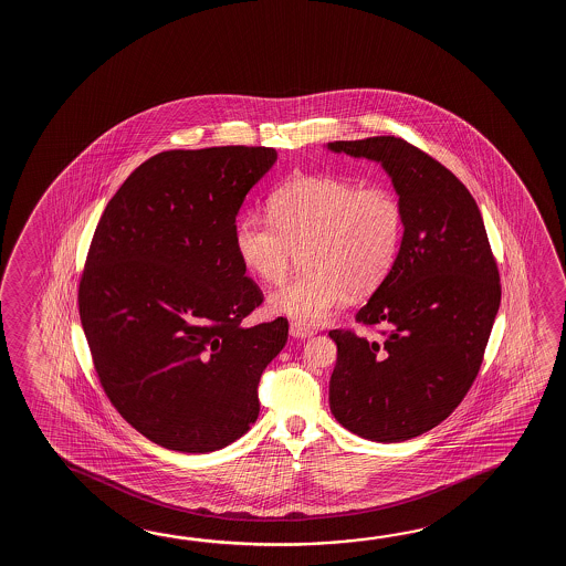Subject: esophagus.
Returning a JSON list of instances; mask_svg holds the SVG:
<instances>
[{
  "mask_svg": "<svg viewBox=\"0 0 566 566\" xmlns=\"http://www.w3.org/2000/svg\"><path fill=\"white\" fill-rule=\"evenodd\" d=\"M289 334L291 337H312L313 329L312 327H307V325L297 324V322H293V324L289 325Z\"/></svg>",
  "mask_w": 566,
  "mask_h": 566,
  "instance_id": "esophagus-1",
  "label": "esophagus"
}]
</instances>
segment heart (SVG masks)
<instances>
[{"label":"heart","mask_w":566,"mask_h":566,"mask_svg":"<svg viewBox=\"0 0 566 566\" xmlns=\"http://www.w3.org/2000/svg\"><path fill=\"white\" fill-rule=\"evenodd\" d=\"M269 212L239 220L234 249L244 269L266 285L283 281L295 249H303L307 271L269 297L271 312L301 325L324 324L349 291L361 295L378 287L405 230L397 193L336 176L287 181L269 198Z\"/></svg>","instance_id":"b5f03b06"}]
</instances>
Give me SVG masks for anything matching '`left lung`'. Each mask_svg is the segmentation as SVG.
<instances>
[{
  "mask_svg": "<svg viewBox=\"0 0 566 566\" xmlns=\"http://www.w3.org/2000/svg\"><path fill=\"white\" fill-rule=\"evenodd\" d=\"M325 147L378 161L405 214L397 259L356 313L388 327L385 339L329 332V409L358 437L407 441L446 421L480 373L502 297L497 266L473 196L433 157L390 135Z\"/></svg>",
  "mask_w": 566,
  "mask_h": 566,
  "instance_id": "obj_1",
  "label": "left lung"
}]
</instances>
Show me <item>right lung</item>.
Segmentation results:
<instances>
[{
    "instance_id": "right-lung-1",
    "label": "right lung",
    "mask_w": 566,
    "mask_h": 566,
    "mask_svg": "<svg viewBox=\"0 0 566 566\" xmlns=\"http://www.w3.org/2000/svg\"><path fill=\"white\" fill-rule=\"evenodd\" d=\"M275 161L271 147L164 151L123 181L98 220L81 322L108 400L157 446L210 453L259 417L256 386L289 325H242L263 293L244 275L234 230Z\"/></svg>"
}]
</instances>
